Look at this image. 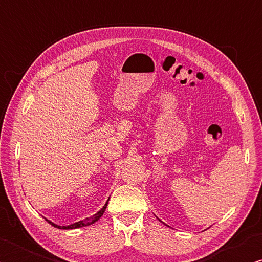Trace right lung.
Listing matches in <instances>:
<instances>
[{
	"instance_id": "1",
	"label": "right lung",
	"mask_w": 262,
	"mask_h": 262,
	"mask_svg": "<svg viewBox=\"0 0 262 262\" xmlns=\"http://www.w3.org/2000/svg\"><path fill=\"white\" fill-rule=\"evenodd\" d=\"M110 199V198H108ZM108 202V201H107ZM107 202L105 203V205H104L101 210H99L96 214H94L93 216H90V217H87V219H84V220H82V221H78V222H75V223H73V225H70V226H58V225H56V223H54V222H51V221H49V220H47L48 221L51 226H54L55 228H58V229H77V228H81V227H85V226H90V225H93V223H95L96 221H98L99 220V217H101L102 215H103V213L105 212V210H106V206H107Z\"/></svg>"
}]
</instances>
